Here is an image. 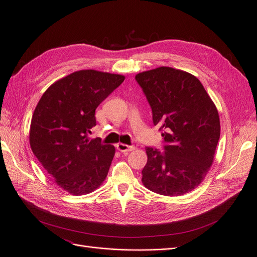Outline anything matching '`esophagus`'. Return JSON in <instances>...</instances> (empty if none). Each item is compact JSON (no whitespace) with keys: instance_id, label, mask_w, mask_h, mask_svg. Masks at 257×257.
<instances>
[{"instance_id":"esophagus-1","label":"esophagus","mask_w":257,"mask_h":257,"mask_svg":"<svg viewBox=\"0 0 257 257\" xmlns=\"http://www.w3.org/2000/svg\"><path fill=\"white\" fill-rule=\"evenodd\" d=\"M135 148L133 145H127V144H123V143H118L117 144V150L120 151L121 153H126V152H131L133 151Z\"/></svg>"}]
</instances>
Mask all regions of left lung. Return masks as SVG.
Here are the masks:
<instances>
[{
    "instance_id": "8db88e82",
    "label": "left lung",
    "mask_w": 257,
    "mask_h": 257,
    "mask_svg": "<svg viewBox=\"0 0 257 257\" xmlns=\"http://www.w3.org/2000/svg\"><path fill=\"white\" fill-rule=\"evenodd\" d=\"M135 80L164 131V152L145 148L143 185L153 192L178 196L197 187L213 162L221 134L217 109L201 82L190 73L160 67Z\"/></svg>"
}]
</instances>
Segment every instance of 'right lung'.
<instances>
[{
  "mask_svg": "<svg viewBox=\"0 0 257 257\" xmlns=\"http://www.w3.org/2000/svg\"><path fill=\"white\" fill-rule=\"evenodd\" d=\"M123 75L81 70L52 84L36 105L31 150L57 184L73 195L90 193L105 179L113 145L89 138L95 109L124 81Z\"/></svg>",
  "mask_w": 257,
  "mask_h": 257,
  "instance_id": "1",
  "label": "right lung"
}]
</instances>
